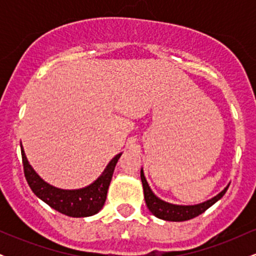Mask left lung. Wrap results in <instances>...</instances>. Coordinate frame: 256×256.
<instances>
[{"label": "left lung", "mask_w": 256, "mask_h": 256, "mask_svg": "<svg viewBox=\"0 0 256 256\" xmlns=\"http://www.w3.org/2000/svg\"><path fill=\"white\" fill-rule=\"evenodd\" d=\"M140 179H142L144 200L148 210H150L156 218L167 220V222H185V220L195 218V216L206 212V210H207L210 206L216 204V201H219V200L225 195L226 190H228V185L222 192L218 194L216 196H214L213 198L208 200V201L202 202V204L194 206H179L168 204V202H165L162 201V200L156 198V196L154 195V192L150 190V186L148 185V182H146V179L144 177L143 170H140Z\"/></svg>", "instance_id": "1"}]
</instances>
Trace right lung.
I'll return each instance as SVG.
<instances>
[{
    "instance_id": "1",
    "label": "right lung",
    "mask_w": 256,
    "mask_h": 256,
    "mask_svg": "<svg viewBox=\"0 0 256 256\" xmlns=\"http://www.w3.org/2000/svg\"><path fill=\"white\" fill-rule=\"evenodd\" d=\"M120 156H122V152L112 158L104 173L89 186L78 190H64L46 183L34 172V170L28 164L24 149L22 146L25 178L34 195L58 212L62 213L64 216H73V218L94 216L102 210L106 198H107L108 186H110L112 177H113L114 168H116Z\"/></svg>"
}]
</instances>
